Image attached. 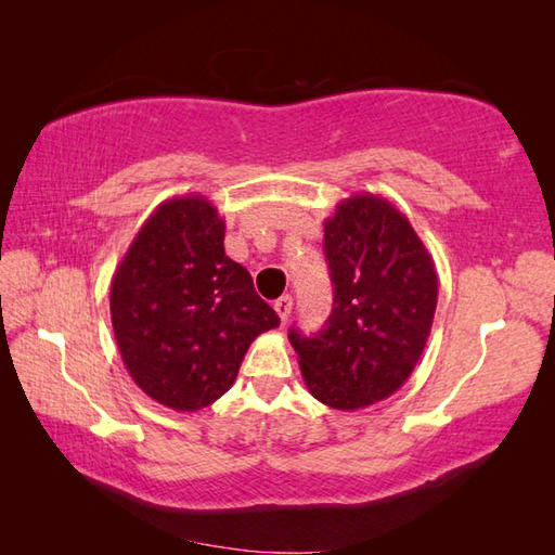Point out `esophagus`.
I'll return each instance as SVG.
<instances>
[{
  "label": "esophagus",
  "instance_id": "1",
  "mask_svg": "<svg viewBox=\"0 0 555 555\" xmlns=\"http://www.w3.org/2000/svg\"><path fill=\"white\" fill-rule=\"evenodd\" d=\"M274 310H276V314L281 317V322L286 324V320L291 317V310H293V298H291V296H281V298L274 302Z\"/></svg>",
  "mask_w": 555,
  "mask_h": 555
}]
</instances>
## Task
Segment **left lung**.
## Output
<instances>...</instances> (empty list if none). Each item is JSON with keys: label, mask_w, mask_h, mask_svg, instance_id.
I'll use <instances>...</instances> for the list:
<instances>
[{"label": "left lung", "mask_w": 555, "mask_h": 555, "mask_svg": "<svg viewBox=\"0 0 555 555\" xmlns=\"http://www.w3.org/2000/svg\"><path fill=\"white\" fill-rule=\"evenodd\" d=\"M334 310L312 338L291 328L302 379L320 403L360 410L393 396L431 332L439 279L408 217L388 199H340L324 221Z\"/></svg>", "instance_id": "left-lung-1"}]
</instances>
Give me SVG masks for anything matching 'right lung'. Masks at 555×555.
I'll return each mask as SVG.
<instances>
[{
  "label": "right lung",
  "instance_id": "1",
  "mask_svg": "<svg viewBox=\"0 0 555 555\" xmlns=\"http://www.w3.org/2000/svg\"><path fill=\"white\" fill-rule=\"evenodd\" d=\"M223 231L207 197L164 199L112 279V326L128 374L179 412L227 393L253 340L279 326L247 269L223 253Z\"/></svg>",
  "mask_w": 555,
  "mask_h": 555
}]
</instances>
